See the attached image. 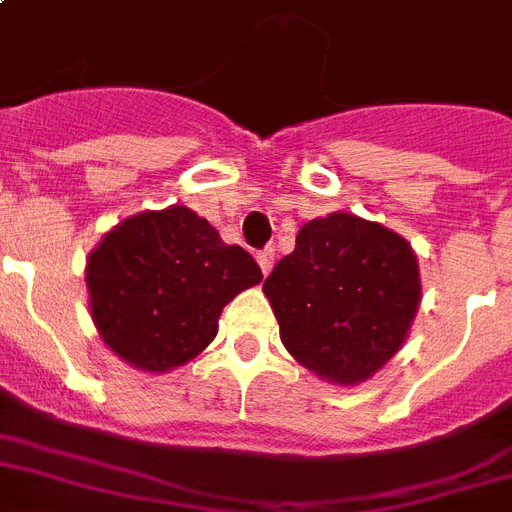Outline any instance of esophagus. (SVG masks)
I'll return each mask as SVG.
<instances>
[{
	"label": "esophagus",
	"mask_w": 512,
	"mask_h": 512,
	"mask_svg": "<svg viewBox=\"0 0 512 512\" xmlns=\"http://www.w3.org/2000/svg\"><path fill=\"white\" fill-rule=\"evenodd\" d=\"M256 259H259L261 272L269 274V272H272V266H274V248H264V251H259V253H256Z\"/></svg>",
	"instance_id": "34e87169"
}]
</instances>
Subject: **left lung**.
<instances>
[{"label": "left lung", "mask_w": 512, "mask_h": 512, "mask_svg": "<svg viewBox=\"0 0 512 512\" xmlns=\"http://www.w3.org/2000/svg\"><path fill=\"white\" fill-rule=\"evenodd\" d=\"M264 292L300 365L326 381L360 383L404 344L419 305L417 256L378 222L334 212L300 227Z\"/></svg>", "instance_id": "1"}]
</instances>
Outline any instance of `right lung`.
Masks as SVG:
<instances>
[{
  "label": "right lung",
  "mask_w": 512,
  "mask_h": 512,
  "mask_svg": "<svg viewBox=\"0 0 512 512\" xmlns=\"http://www.w3.org/2000/svg\"><path fill=\"white\" fill-rule=\"evenodd\" d=\"M85 277L103 342L131 365L163 373L199 355L217 336L222 308L264 274L204 217L170 207L113 227Z\"/></svg>",
  "instance_id": "right-lung-1"
}]
</instances>
